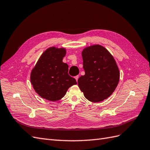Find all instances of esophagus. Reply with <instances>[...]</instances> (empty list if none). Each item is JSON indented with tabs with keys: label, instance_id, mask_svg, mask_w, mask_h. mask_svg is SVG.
<instances>
[{
	"label": "esophagus",
	"instance_id": "34e87169",
	"mask_svg": "<svg viewBox=\"0 0 150 150\" xmlns=\"http://www.w3.org/2000/svg\"><path fill=\"white\" fill-rule=\"evenodd\" d=\"M74 78L75 79V80H76V82H77V81H78V79H79V75H76V76H75Z\"/></svg>",
	"mask_w": 150,
	"mask_h": 150
}]
</instances>
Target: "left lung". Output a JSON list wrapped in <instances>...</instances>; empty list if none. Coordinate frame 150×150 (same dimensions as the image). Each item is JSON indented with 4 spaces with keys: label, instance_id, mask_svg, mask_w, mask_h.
I'll list each match as a JSON object with an SVG mask.
<instances>
[{
    "label": "left lung",
    "instance_id": "left-lung-1",
    "mask_svg": "<svg viewBox=\"0 0 150 150\" xmlns=\"http://www.w3.org/2000/svg\"><path fill=\"white\" fill-rule=\"evenodd\" d=\"M82 55L85 75L78 80L81 91L92 102L108 99L117 87L120 76L112 55L99 45L86 47Z\"/></svg>",
    "mask_w": 150,
    "mask_h": 150
}]
</instances>
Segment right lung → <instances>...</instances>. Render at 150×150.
Instances as JSON below:
<instances>
[{
    "mask_svg": "<svg viewBox=\"0 0 150 150\" xmlns=\"http://www.w3.org/2000/svg\"><path fill=\"white\" fill-rule=\"evenodd\" d=\"M66 49L50 47L40 57L31 72V82L41 97L50 101L63 98L68 89L76 84L68 74V65L63 62Z\"/></svg>",
    "mask_w": 150,
    "mask_h": 150,
    "instance_id": "obj_1",
    "label": "right lung"
}]
</instances>
